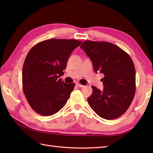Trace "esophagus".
Instances as JSON below:
<instances>
[{"mask_svg": "<svg viewBox=\"0 0 153 153\" xmlns=\"http://www.w3.org/2000/svg\"><path fill=\"white\" fill-rule=\"evenodd\" d=\"M76 85L77 87H83V85H82V84H80L79 83H76Z\"/></svg>", "mask_w": 153, "mask_h": 153, "instance_id": "1", "label": "esophagus"}]
</instances>
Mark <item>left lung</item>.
Instances as JSON below:
<instances>
[{
  "label": "left lung",
  "instance_id": "obj_1",
  "mask_svg": "<svg viewBox=\"0 0 153 153\" xmlns=\"http://www.w3.org/2000/svg\"><path fill=\"white\" fill-rule=\"evenodd\" d=\"M92 62L95 72L103 74L104 88L92 86L88 103L106 120L118 118L130 106L135 91V70L128 54L108 42L86 41L80 46Z\"/></svg>",
  "mask_w": 153,
  "mask_h": 153
}]
</instances>
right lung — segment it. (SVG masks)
<instances>
[{
    "mask_svg": "<svg viewBox=\"0 0 153 153\" xmlns=\"http://www.w3.org/2000/svg\"><path fill=\"white\" fill-rule=\"evenodd\" d=\"M82 42L52 39L39 43L29 52L22 70L24 95L32 108L43 116H51L66 105L75 83L60 78L75 48Z\"/></svg>",
    "mask_w": 153,
    "mask_h": 153,
    "instance_id": "add662e5",
    "label": "right lung"
}]
</instances>
